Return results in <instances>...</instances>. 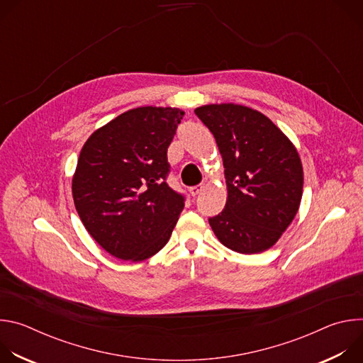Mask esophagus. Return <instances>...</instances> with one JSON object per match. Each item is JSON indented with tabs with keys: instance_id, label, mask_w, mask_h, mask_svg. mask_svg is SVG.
Here are the masks:
<instances>
[{
	"instance_id": "obj_1",
	"label": "esophagus",
	"mask_w": 363,
	"mask_h": 363,
	"mask_svg": "<svg viewBox=\"0 0 363 363\" xmlns=\"http://www.w3.org/2000/svg\"><path fill=\"white\" fill-rule=\"evenodd\" d=\"M202 188H203V186H202V184H199V185L191 186V188H189V192H191V195H192V196H196V195L202 191Z\"/></svg>"
}]
</instances>
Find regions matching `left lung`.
Wrapping results in <instances>:
<instances>
[{
  "label": "left lung",
  "instance_id": "left-lung-1",
  "mask_svg": "<svg viewBox=\"0 0 363 363\" xmlns=\"http://www.w3.org/2000/svg\"><path fill=\"white\" fill-rule=\"evenodd\" d=\"M223 157L228 198L208 218L217 238L241 254L262 252L297 214L303 168L287 136L263 113L224 103L195 109Z\"/></svg>",
  "mask_w": 363,
  "mask_h": 363
}]
</instances>
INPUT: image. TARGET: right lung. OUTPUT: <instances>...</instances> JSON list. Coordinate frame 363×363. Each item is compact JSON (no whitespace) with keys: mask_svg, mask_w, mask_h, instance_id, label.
Listing matches in <instances>:
<instances>
[{"mask_svg":"<svg viewBox=\"0 0 363 363\" xmlns=\"http://www.w3.org/2000/svg\"><path fill=\"white\" fill-rule=\"evenodd\" d=\"M184 112L138 108L97 129L84 143L73 199L87 233L121 260L142 262L169 240L185 195L172 189L168 147Z\"/></svg>","mask_w":363,"mask_h":363,"instance_id":"add662e5","label":"right lung"}]
</instances>
